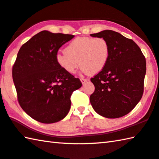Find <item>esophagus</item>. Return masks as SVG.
Here are the masks:
<instances>
[{
    "label": "esophagus",
    "instance_id": "34e87169",
    "mask_svg": "<svg viewBox=\"0 0 159 159\" xmlns=\"http://www.w3.org/2000/svg\"><path fill=\"white\" fill-rule=\"evenodd\" d=\"M89 79H83V78H81V79H80V81H81V83H82V84H84V83H85L86 82H88V81H89Z\"/></svg>",
    "mask_w": 159,
    "mask_h": 159
}]
</instances>
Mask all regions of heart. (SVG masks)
<instances>
[{
	"mask_svg": "<svg viewBox=\"0 0 159 159\" xmlns=\"http://www.w3.org/2000/svg\"><path fill=\"white\" fill-rule=\"evenodd\" d=\"M65 51L57 53L56 60L63 70L71 74L75 73L79 65L84 73H99L107 64L110 56L109 44L103 37H76Z\"/></svg>",
	"mask_w": 159,
	"mask_h": 159,
	"instance_id": "b5f03b06",
	"label": "heart"
}]
</instances>
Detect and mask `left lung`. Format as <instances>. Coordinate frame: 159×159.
<instances>
[{"mask_svg": "<svg viewBox=\"0 0 159 159\" xmlns=\"http://www.w3.org/2000/svg\"><path fill=\"white\" fill-rule=\"evenodd\" d=\"M109 44L110 56L103 70L90 80L95 90L90 95L92 108L106 118H118L131 112L142 98L146 74L145 57L132 39L105 30L91 34Z\"/></svg>", "mask_w": 159, "mask_h": 159, "instance_id": "left-lung-1", "label": "left lung"}]
</instances>
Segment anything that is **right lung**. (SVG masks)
Segmentation results:
<instances>
[{
  "label": "right lung",
  "mask_w": 159,
  "mask_h": 159,
  "mask_svg": "<svg viewBox=\"0 0 159 159\" xmlns=\"http://www.w3.org/2000/svg\"><path fill=\"white\" fill-rule=\"evenodd\" d=\"M74 37L43 30L23 44L17 54L12 78L19 103L37 122L51 124L65 118L72 92L82 86L56 60L59 48Z\"/></svg>",
  "instance_id": "1"
}]
</instances>
